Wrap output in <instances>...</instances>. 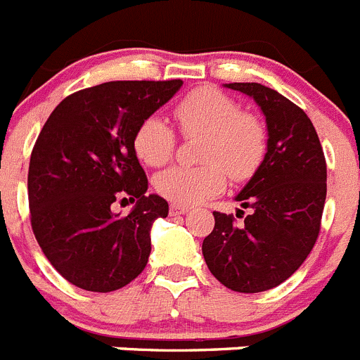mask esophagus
Listing matches in <instances>:
<instances>
[{
  "label": "esophagus",
  "mask_w": 360,
  "mask_h": 360,
  "mask_svg": "<svg viewBox=\"0 0 360 360\" xmlns=\"http://www.w3.org/2000/svg\"><path fill=\"white\" fill-rule=\"evenodd\" d=\"M187 212H189V207H184V205H171L169 207L171 216H180V214H187Z\"/></svg>",
  "instance_id": "obj_1"
}]
</instances>
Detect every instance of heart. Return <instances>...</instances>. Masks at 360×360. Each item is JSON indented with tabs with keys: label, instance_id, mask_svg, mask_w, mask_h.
Instances as JSON below:
<instances>
[{
	"label": "heart",
	"instance_id": "b5f03b06",
	"mask_svg": "<svg viewBox=\"0 0 360 360\" xmlns=\"http://www.w3.org/2000/svg\"><path fill=\"white\" fill-rule=\"evenodd\" d=\"M173 117L184 137H200L196 167L174 166L155 178V191L173 205H198L223 193L226 178L246 182L262 166L268 153V130L259 115L239 110V105L216 87H198L173 107ZM134 151L150 167L169 162L176 134L157 115L143 120L134 134Z\"/></svg>",
	"mask_w": 360,
	"mask_h": 360
}]
</instances>
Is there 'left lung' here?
<instances>
[{"mask_svg": "<svg viewBox=\"0 0 360 360\" xmlns=\"http://www.w3.org/2000/svg\"><path fill=\"white\" fill-rule=\"evenodd\" d=\"M252 96L268 123V153L237 202L252 214L237 225L232 214L214 212L203 239L210 273L237 292H262L288 280L314 248L326 198V162L309 115L260 84H226ZM243 213V217L238 214Z\"/></svg>", "mask_w": 360, "mask_h": 360, "instance_id": "1", "label": "left lung"}]
</instances>
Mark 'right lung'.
Wrapping results in <instances>:
<instances>
[{"instance_id":"add662e5","label":"right lung","mask_w":360,"mask_h":360,"mask_svg":"<svg viewBox=\"0 0 360 360\" xmlns=\"http://www.w3.org/2000/svg\"><path fill=\"white\" fill-rule=\"evenodd\" d=\"M180 87L182 80H123L82 89L42 127L30 157V221L44 255L72 285L110 292L146 268L151 223L169 207L146 196L131 141ZM128 201L136 202L128 217L113 212Z\"/></svg>"}]
</instances>
